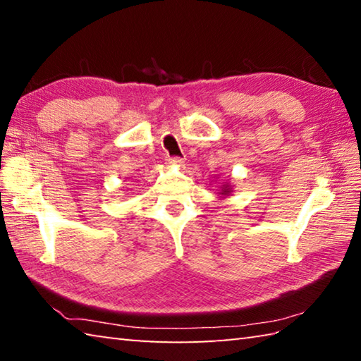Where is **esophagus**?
<instances>
[{"label": "esophagus", "instance_id": "1", "mask_svg": "<svg viewBox=\"0 0 361 361\" xmlns=\"http://www.w3.org/2000/svg\"><path fill=\"white\" fill-rule=\"evenodd\" d=\"M167 164H169V166H172V167H181L183 164H185V161H183L181 157H169Z\"/></svg>", "mask_w": 361, "mask_h": 361}]
</instances>
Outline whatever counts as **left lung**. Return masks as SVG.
<instances>
[{
  "label": "left lung",
  "instance_id": "obj_1",
  "mask_svg": "<svg viewBox=\"0 0 361 361\" xmlns=\"http://www.w3.org/2000/svg\"><path fill=\"white\" fill-rule=\"evenodd\" d=\"M216 194H218L221 199L229 197V195L232 194V185H231V183H228V181L224 183V181H223L221 185L218 186V192H216Z\"/></svg>",
  "mask_w": 361,
  "mask_h": 361
}]
</instances>
